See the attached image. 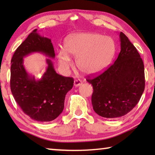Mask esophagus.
<instances>
[{"label":"esophagus","mask_w":155,"mask_h":155,"mask_svg":"<svg viewBox=\"0 0 155 155\" xmlns=\"http://www.w3.org/2000/svg\"><path fill=\"white\" fill-rule=\"evenodd\" d=\"M82 84V81L79 79H77V80H75V81H74V86L75 87H78L80 85H81Z\"/></svg>","instance_id":"esophagus-1"}]
</instances>
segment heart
I'll return each instance as SVG.
<instances>
[{
	"instance_id": "heart-1",
	"label": "heart",
	"mask_w": 155,
	"mask_h": 155,
	"mask_svg": "<svg viewBox=\"0 0 155 155\" xmlns=\"http://www.w3.org/2000/svg\"><path fill=\"white\" fill-rule=\"evenodd\" d=\"M64 52L58 54V63L67 71L72 66L69 56L76 58L79 70L86 75H95L104 71L111 63L116 51L115 42L111 37L97 33L77 34L68 37Z\"/></svg>"
}]
</instances>
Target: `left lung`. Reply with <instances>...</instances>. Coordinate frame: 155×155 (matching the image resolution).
Masks as SVG:
<instances>
[{
	"mask_svg": "<svg viewBox=\"0 0 155 155\" xmlns=\"http://www.w3.org/2000/svg\"><path fill=\"white\" fill-rule=\"evenodd\" d=\"M120 51L114 64L100 75L88 76L93 87L92 104L99 116L108 118L124 116L134 108L145 90V68L138 51L120 32Z\"/></svg>",
	"mask_w": 155,
	"mask_h": 155,
	"instance_id": "obj_1",
	"label": "left lung"
}]
</instances>
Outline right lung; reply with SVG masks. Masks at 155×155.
Masks as SVG:
<instances>
[{"mask_svg": "<svg viewBox=\"0 0 155 155\" xmlns=\"http://www.w3.org/2000/svg\"><path fill=\"white\" fill-rule=\"evenodd\" d=\"M39 52L55 57L50 39L41 37L33 30L18 46L11 59L10 89L17 104L31 119L48 122L56 119L64 109L65 95L73 87V78L56 73L53 63L46 59L48 67L41 79L36 80L25 71L23 57Z\"/></svg>", "mask_w": 155, "mask_h": 155, "instance_id": "add662e5", "label": "right lung"}]
</instances>
